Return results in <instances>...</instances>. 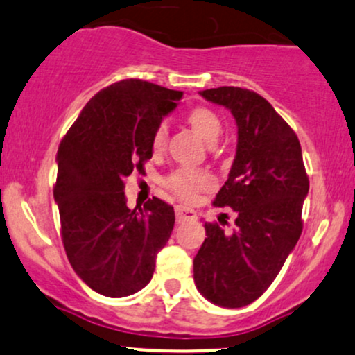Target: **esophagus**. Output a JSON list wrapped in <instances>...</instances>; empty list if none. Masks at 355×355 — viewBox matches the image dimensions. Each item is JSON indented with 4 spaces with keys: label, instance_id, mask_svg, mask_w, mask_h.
I'll use <instances>...</instances> for the list:
<instances>
[{
    "label": "esophagus",
    "instance_id": "1",
    "mask_svg": "<svg viewBox=\"0 0 355 355\" xmlns=\"http://www.w3.org/2000/svg\"><path fill=\"white\" fill-rule=\"evenodd\" d=\"M175 215H177L178 223L185 222V220H193L195 217H197V214H195L193 210L189 209V207H183V205L175 207Z\"/></svg>",
    "mask_w": 355,
    "mask_h": 355
}]
</instances>
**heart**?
Segmentation results:
<instances>
[{"label":"heart","instance_id":"1","mask_svg":"<svg viewBox=\"0 0 355 355\" xmlns=\"http://www.w3.org/2000/svg\"><path fill=\"white\" fill-rule=\"evenodd\" d=\"M187 120L191 128L200 135L203 140L214 144L222 133V120L214 110L209 107H195L191 108L187 115ZM166 144V126L162 123L155 128L152 137V148L155 153L164 152ZM166 187L173 191L175 195L183 198V200H193L198 191L207 190L211 187V177L203 170L195 168H177L166 177Z\"/></svg>","mask_w":355,"mask_h":355}]
</instances>
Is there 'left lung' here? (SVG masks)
<instances>
[{"label":"left lung","mask_w":355,"mask_h":355,"mask_svg":"<svg viewBox=\"0 0 355 355\" xmlns=\"http://www.w3.org/2000/svg\"><path fill=\"white\" fill-rule=\"evenodd\" d=\"M211 103L229 108L237 121V153L215 207L237 214L232 234L205 222L193 259L198 292L220 307H243L270 287L302 234L309 193L302 148L295 132L268 101L252 89H203Z\"/></svg>","instance_id":"1"}]
</instances>
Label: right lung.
I'll use <instances>...</instances> for the list:
<instances>
[{"label": "right lung", "mask_w": 355, "mask_h": 355, "mask_svg": "<svg viewBox=\"0 0 355 355\" xmlns=\"http://www.w3.org/2000/svg\"><path fill=\"white\" fill-rule=\"evenodd\" d=\"M183 92L144 80L100 89L61 140L55 202L73 270L101 295L126 297L152 280L173 230V207L153 197L130 210L125 178L153 155L152 137Z\"/></svg>", "instance_id": "1"}]
</instances>
